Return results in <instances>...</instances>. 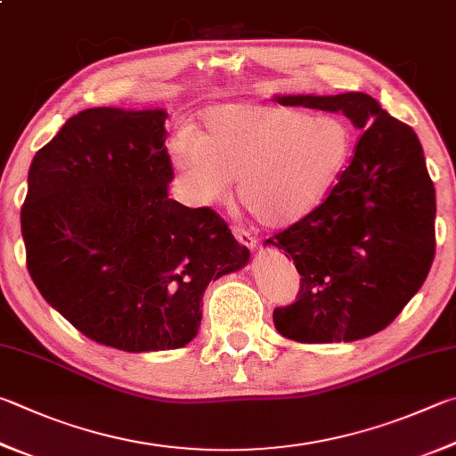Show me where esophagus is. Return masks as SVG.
<instances>
[{
  "mask_svg": "<svg viewBox=\"0 0 456 456\" xmlns=\"http://www.w3.org/2000/svg\"><path fill=\"white\" fill-rule=\"evenodd\" d=\"M233 235H235L239 245L247 247V249H255L256 241H255V237L249 233V231H245V229H241V227H233Z\"/></svg>",
  "mask_w": 456,
  "mask_h": 456,
  "instance_id": "obj_1",
  "label": "esophagus"
}]
</instances>
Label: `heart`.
<instances>
[{
	"label": "heart",
	"mask_w": 456,
	"mask_h": 456,
	"mask_svg": "<svg viewBox=\"0 0 456 456\" xmlns=\"http://www.w3.org/2000/svg\"><path fill=\"white\" fill-rule=\"evenodd\" d=\"M354 134L341 115L299 107L221 103L201 113V131L181 127L167 157L195 205L237 195L255 221L291 227L333 191L351 161Z\"/></svg>",
	"instance_id": "b5f03b06"
}]
</instances>
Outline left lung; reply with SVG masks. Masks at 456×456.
<instances>
[{
	"instance_id": "1",
	"label": "left lung",
	"mask_w": 456,
	"mask_h": 456,
	"mask_svg": "<svg viewBox=\"0 0 456 456\" xmlns=\"http://www.w3.org/2000/svg\"><path fill=\"white\" fill-rule=\"evenodd\" d=\"M281 105L341 111L361 139L333 191L265 241L301 275L299 299L273 311L297 343H351L383 330L423 287L435 259V185L407 123L359 91L275 95Z\"/></svg>"
}]
</instances>
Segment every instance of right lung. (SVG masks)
I'll return each instance as SVG.
<instances>
[{"instance_id":"add662e5","label":"right lung","mask_w":456,"mask_h":456,"mask_svg":"<svg viewBox=\"0 0 456 456\" xmlns=\"http://www.w3.org/2000/svg\"><path fill=\"white\" fill-rule=\"evenodd\" d=\"M165 110L94 107L36 153L21 207L33 283L91 341L171 351L201 325L207 285L249 263L209 207L169 200Z\"/></svg>"}]
</instances>
